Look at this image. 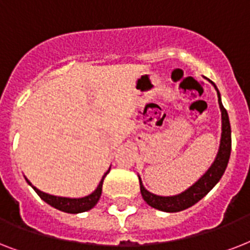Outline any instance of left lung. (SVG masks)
<instances>
[{
	"instance_id": "left-lung-1",
	"label": "left lung",
	"mask_w": 250,
	"mask_h": 250,
	"mask_svg": "<svg viewBox=\"0 0 250 250\" xmlns=\"http://www.w3.org/2000/svg\"><path fill=\"white\" fill-rule=\"evenodd\" d=\"M211 84L217 89V86L213 82H211ZM217 93L222 113V135L219 150H218L214 162L209 167V170L206 171L193 186H190L188 189H186L182 193L175 194V196H166L165 197V196H157V194L149 192L144 188L140 176H139L141 196L149 206H152L157 210H161V211H167V213H176V211L188 209L192 205H194L196 202L200 201L202 197H205L206 194L213 189L214 186L221 180L222 175L225 174L226 167L229 164V154H231V125H229V114H227V110L222 105L221 93L218 89Z\"/></svg>"
}]
</instances>
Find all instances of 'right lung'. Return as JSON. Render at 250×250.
Segmentation results:
<instances>
[{
	"instance_id": "obj_1",
	"label": "right lung",
	"mask_w": 250,
	"mask_h": 250,
	"mask_svg": "<svg viewBox=\"0 0 250 250\" xmlns=\"http://www.w3.org/2000/svg\"><path fill=\"white\" fill-rule=\"evenodd\" d=\"M110 168L105 172V175L102 176L101 182L98 184V187L96 189L92 192L90 194L85 196V197H80V198H70V197H60V196H53V194L49 193H44V192H41L40 189H37L36 187H33L31 184L28 179L25 178L27 183H28L29 186L32 187L35 192H36L39 196H40L41 200H44L46 204H49L53 208H56V209L61 210V211H64V213H70V214H78V213H83V211H88L92 208L96 206V204L98 202L100 197H101L102 193V183H104V179L107 174H109Z\"/></svg>"
}]
</instances>
